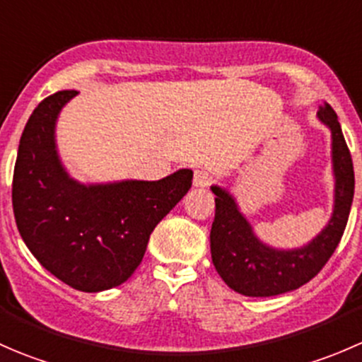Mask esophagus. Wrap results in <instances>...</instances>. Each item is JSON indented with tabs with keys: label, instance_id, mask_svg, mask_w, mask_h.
Listing matches in <instances>:
<instances>
[{
	"label": "esophagus",
	"instance_id": "1",
	"mask_svg": "<svg viewBox=\"0 0 362 362\" xmlns=\"http://www.w3.org/2000/svg\"><path fill=\"white\" fill-rule=\"evenodd\" d=\"M194 187H208L211 184V175L206 170H196L194 171V180H192Z\"/></svg>",
	"mask_w": 362,
	"mask_h": 362
}]
</instances>
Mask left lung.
I'll list each match as a JSON object with an SVG mask.
<instances>
[{
	"label": "left lung",
	"mask_w": 362,
	"mask_h": 362,
	"mask_svg": "<svg viewBox=\"0 0 362 362\" xmlns=\"http://www.w3.org/2000/svg\"><path fill=\"white\" fill-rule=\"evenodd\" d=\"M317 117L331 129V156L334 173V206L326 228L299 249H275L255 236L250 222L240 211L228 189L211 185L215 218L210 231L211 261L221 279L236 293L266 298L305 286L324 268L337 250L354 199V166L343 138L338 115L329 105Z\"/></svg>",
	"instance_id": "obj_1"
}]
</instances>
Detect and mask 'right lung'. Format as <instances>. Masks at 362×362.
<instances>
[{
	"mask_svg": "<svg viewBox=\"0 0 362 362\" xmlns=\"http://www.w3.org/2000/svg\"><path fill=\"white\" fill-rule=\"evenodd\" d=\"M78 90L45 98L25 124L13 170L17 228L40 264L61 282L100 293L126 282L156 226L192 185V171L160 180L80 184L61 163L56 122Z\"/></svg>",
	"mask_w": 362,
	"mask_h": 362,
	"instance_id": "right-lung-1",
	"label": "right lung"
}]
</instances>
